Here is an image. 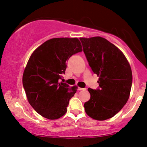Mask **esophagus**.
<instances>
[{
	"label": "esophagus",
	"instance_id": "1",
	"mask_svg": "<svg viewBox=\"0 0 147 147\" xmlns=\"http://www.w3.org/2000/svg\"><path fill=\"white\" fill-rule=\"evenodd\" d=\"M78 90H79V91H81V90H86V88H80V87H78Z\"/></svg>",
	"mask_w": 147,
	"mask_h": 147
}]
</instances>
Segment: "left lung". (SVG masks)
<instances>
[{
    "label": "left lung",
    "instance_id": "obj_1",
    "mask_svg": "<svg viewBox=\"0 0 147 147\" xmlns=\"http://www.w3.org/2000/svg\"><path fill=\"white\" fill-rule=\"evenodd\" d=\"M89 65L99 76V87L88 88L89 101L84 104L86 114L93 119L105 120L118 113L129 98L132 74L125 56L104 38H80Z\"/></svg>",
    "mask_w": 147,
    "mask_h": 147
}]
</instances>
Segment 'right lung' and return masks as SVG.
I'll return each instance as SVG.
<instances>
[{
    "instance_id": "right-lung-1",
    "label": "right lung",
    "mask_w": 147,
    "mask_h": 147,
    "mask_svg": "<svg viewBox=\"0 0 147 147\" xmlns=\"http://www.w3.org/2000/svg\"><path fill=\"white\" fill-rule=\"evenodd\" d=\"M81 51L77 38H53L32 53L24 71L23 85L29 104L40 115L55 120L66 113L77 87L59 81L65 74L67 60Z\"/></svg>"
}]
</instances>
